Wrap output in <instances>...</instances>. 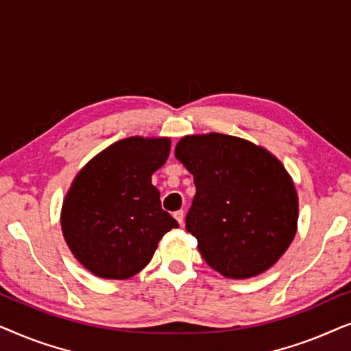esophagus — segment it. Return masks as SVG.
Returning <instances> with one entry per match:
<instances>
[{
    "mask_svg": "<svg viewBox=\"0 0 351 351\" xmlns=\"http://www.w3.org/2000/svg\"><path fill=\"white\" fill-rule=\"evenodd\" d=\"M174 217H176V220H177V222H179L180 225H184V219H185L184 210H176V213H174Z\"/></svg>",
    "mask_w": 351,
    "mask_h": 351,
    "instance_id": "obj_1",
    "label": "esophagus"
}]
</instances>
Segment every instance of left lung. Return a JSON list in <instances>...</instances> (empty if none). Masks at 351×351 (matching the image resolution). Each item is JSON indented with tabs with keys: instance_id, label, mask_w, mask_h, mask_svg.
<instances>
[{
	"instance_id": "left-lung-1",
	"label": "left lung",
	"mask_w": 351,
	"mask_h": 351,
	"mask_svg": "<svg viewBox=\"0 0 351 351\" xmlns=\"http://www.w3.org/2000/svg\"><path fill=\"white\" fill-rule=\"evenodd\" d=\"M176 158L193 174L185 228L206 263L233 280L275 265L297 232L299 198L285 166L265 148L210 132L185 136Z\"/></svg>"
}]
</instances>
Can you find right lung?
Masks as SVG:
<instances>
[{
  "instance_id": "1",
  "label": "right lung",
  "mask_w": 351,
  "mask_h": 351,
  "mask_svg": "<svg viewBox=\"0 0 351 351\" xmlns=\"http://www.w3.org/2000/svg\"><path fill=\"white\" fill-rule=\"evenodd\" d=\"M169 152L167 137H128L76 174L62 206V233L93 275L128 280L148 265L160 239L179 227L161 209L160 191L152 184Z\"/></svg>"
}]
</instances>
